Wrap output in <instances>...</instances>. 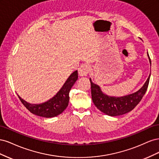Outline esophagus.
Instances as JSON below:
<instances>
[{"mask_svg":"<svg viewBox=\"0 0 159 159\" xmlns=\"http://www.w3.org/2000/svg\"><path fill=\"white\" fill-rule=\"evenodd\" d=\"M89 71V66L86 64H81L80 68H78V74L80 76H85L87 75Z\"/></svg>","mask_w":159,"mask_h":159,"instance_id":"obj_1","label":"esophagus"}]
</instances>
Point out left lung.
<instances>
[{"label":"left lung","mask_w":159,"mask_h":159,"mask_svg":"<svg viewBox=\"0 0 159 159\" xmlns=\"http://www.w3.org/2000/svg\"><path fill=\"white\" fill-rule=\"evenodd\" d=\"M148 56L150 64H151V58L148 54ZM150 76L151 74L145 84L137 92L121 98L109 97L103 94L99 86L93 84L91 80L89 79L93 102L96 107L101 111L109 116H117L127 113L132 111L141 102L148 88Z\"/></svg>","instance_id":"8db88e82"}]
</instances>
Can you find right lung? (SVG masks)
Wrapping results in <instances>:
<instances>
[{"label":"right lung","instance_id":"right-lung-1","mask_svg":"<svg viewBox=\"0 0 159 159\" xmlns=\"http://www.w3.org/2000/svg\"><path fill=\"white\" fill-rule=\"evenodd\" d=\"M78 71L76 70L70 75L63 87L54 97L44 103L39 105L30 104L21 99L19 95L18 96L22 103L32 113L38 116L46 118L56 117L61 114L68 107L70 100L69 93L70 89L75 84V81L78 80Z\"/></svg>","mask_w":159,"mask_h":159}]
</instances>
